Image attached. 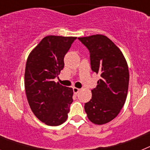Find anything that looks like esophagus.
Listing matches in <instances>:
<instances>
[{"mask_svg":"<svg viewBox=\"0 0 150 150\" xmlns=\"http://www.w3.org/2000/svg\"><path fill=\"white\" fill-rule=\"evenodd\" d=\"M73 91H74V94H77L79 93V91H80V89L78 88H75V87H74V88H73Z\"/></svg>","mask_w":150,"mask_h":150,"instance_id":"34e87169","label":"esophagus"}]
</instances>
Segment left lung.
Instances as JSON below:
<instances>
[{
  "label": "left lung",
  "instance_id": "8db88e82",
  "mask_svg": "<svg viewBox=\"0 0 150 150\" xmlns=\"http://www.w3.org/2000/svg\"><path fill=\"white\" fill-rule=\"evenodd\" d=\"M78 39L89 51L91 71L100 76L96 88L91 90V99L85 104V111L91 122L106 124L118 116L126 100L128 64L122 52L106 36Z\"/></svg>",
  "mask_w": 150,
  "mask_h": 150
}]
</instances>
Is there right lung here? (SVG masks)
Segmentation results:
<instances>
[{"label": "right lung", "instance_id": "1", "mask_svg": "<svg viewBox=\"0 0 150 150\" xmlns=\"http://www.w3.org/2000/svg\"><path fill=\"white\" fill-rule=\"evenodd\" d=\"M76 38L45 37L27 59L25 87L30 109L47 125L57 126L67 120L73 102L72 88L55 83L64 68V58Z\"/></svg>", "mask_w": 150, "mask_h": 150}]
</instances>
